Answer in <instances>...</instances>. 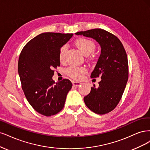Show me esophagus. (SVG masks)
<instances>
[{"label": "esophagus", "mask_w": 150, "mask_h": 150, "mask_svg": "<svg viewBox=\"0 0 150 150\" xmlns=\"http://www.w3.org/2000/svg\"><path fill=\"white\" fill-rule=\"evenodd\" d=\"M72 84H73V85L74 86H80L81 83H80V82H77V81H72Z\"/></svg>", "instance_id": "1"}]
</instances>
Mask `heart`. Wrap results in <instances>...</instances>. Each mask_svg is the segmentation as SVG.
<instances>
[{
    "label": "heart",
    "mask_w": 150,
    "mask_h": 150,
    "mask_svg": "<svg viewBox=\"0 0 150 150\" xmlns=\"http://www.w3.org/2000/svg\"><path fill=\"white\" fill-rule=\"evenodd\" d=\"M75 44L78 48L79 50L85 55H88L95 49V44L94 42L88 38H81L77 39ZM67 50V46H62L59 51V60L60 62H63L65 59V54ZM86 69L83 67H76L70 66L67 70V73L71 78L75 80H80L83 75L86 73Z\"/></svg>",
    "instance_id": "b5f03b06"
}]
</instances>
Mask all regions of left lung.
<instances>
[{
    "label": "left lung",
    "instance_id": "8db88e82",
    "mask_svg": "<svg viewBox=\"0 0 150 150\" xmlns=\"http://www.w3.org/2000/svg\"><path fill=\"white\" fill-rule=\"evenodd\" d=\"M97 42L101 54L91 78L101 77L99 86L93 85L85 96V103L93 112L103 115L117 107L128 79V62L126 51L118 37L105 30L95 28L75 33Z\"/></svg>",
    "mask_w": 150,
    "mask_h": 150
}]
</instances>
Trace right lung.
<instances>
[{"label":"right lung","instance_id":"add662e5","mask_svg":"<svg viewBox=\"0 0 150 150\" xmlns=\"http://www.w3.org/2000/svg\"><path fill=\"white\" fill-rule=\"evenodd\" d=\"M73 33L45 32L32 38L19 56L18 72L28 103L36 112L50 117L64 108L72 87L68 79L53 80L54 69L60 65L59 51Z\"/></svg>","mask_w":150,"mask_h":150}]
</instances>
